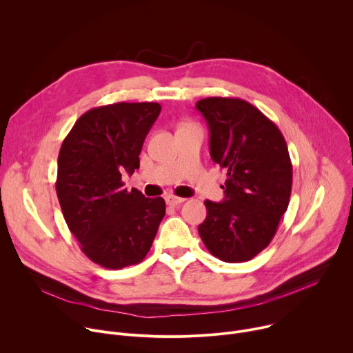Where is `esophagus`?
<instances>
[{"label":"esophagus","mask_w":353,"mask_h":353,"mask_svg":"<svg viewBox=\"0 0 353 353\" xmlns=\"http://www.w3.org/2000/svg\"><path fill=\"white\" fill-rule=\"evenodd\" d=\"M184 201H185V198H180V196H176V195L166 196V204L170 205V207H176V205L184 203Z\"/></svg>","instance_id":"obj_1"}]
</instances>
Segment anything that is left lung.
I'll return each mask as SVG.
<instances>
[{"instance_id": "obj_1", "label": "left lung", "mask_w": 353, "mask_h": 353, "mask_svg": "<svg viewBox=\"0 0 353 353\" xmlns=\"http://www.w3.org/2000/svg\"><path fill=\"white\" fill-rule=\"evenodd\" d=\"M210 128L211 158L228 170L222 203L207 199L198 233L225 263L256 257L272 240L292 191V162L279 128L237 97H207L195 105Z\"/></svg>"}]
</instances>
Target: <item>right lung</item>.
Here are the masks:
<instances>
[{"label":"right lung","instance_id":"1","mask_svg":"<svg viewBox=\"0 0 353 353\" xmlns=\"http://www.w3.org/2000/svg\"><path fill=\"white\" fill-rule=\"evenodd\" d=\"M161 105L113 103L83 113L63 141L56 190L64 219L93 263L120 270L141 263L166 214L162 196L127 191L121 173L139 154Z\"/></svg>","mask_w":353,"mask_h":353}]
</instances>
